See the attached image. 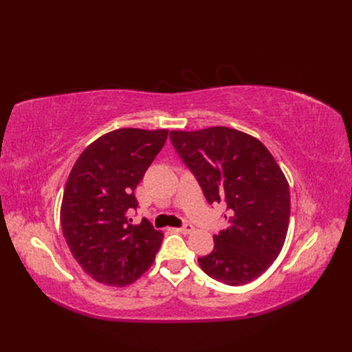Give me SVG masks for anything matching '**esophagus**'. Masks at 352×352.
Segmentation results:
<instances>
[{
    "instance_id": "1",
    "label": "esophagus",
    "mask_w": 352,
    "mask_h": 352,
    "mask_svg": "<svg viewBox=\"0 0 352 352\" xmlns=\"http://www.w3.org/2000/svg\"><path fill=\"white\" fill-rule=\"evenodd\" d=\"M180 233H184V235H188V233H190L194 230V226L192 225H184L182 228L177 229Z\"/></svg>"
}]
</instances>
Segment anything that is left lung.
I'll return each mask as SVG.
<instances>
[{"mask_svg":"<svg viewBox=\"0 0 352 352\" xmlns=\"http://www.w3.org/2000/svg\"><path fill=\"white\" fill-rule=\"evenodd\" d=\"M170 140L208 204L228 206L229 226L199 267L230 286L257 279L278 258L289 226V184L279 164L257 138L226 126L172 131Z\"/></svg>","mask_w":352,"mask_h":352,"instance_id":"obj_1","label":"left lung"}]
</instances>
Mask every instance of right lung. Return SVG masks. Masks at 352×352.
Segmentation results:
<instances>
[{
  "instance_id": "right-lung-1",
  "label": "right lung",
  "mask_w": 352,
  "mask_h": 352,
  "mask_svg": "<svg viewBox=\"0 0 352 352\" xmlns=\"http://www.w3.org/2000/svg\"><path fill=\"white\" fill-rule=\"evenodd\" d=\"M167 129L123 127L100 136L74 163L63 194L60 223L70 252L100 283L122 287L151 267L163 241L144 219L132 225L133 190L162 151Z\"/></svg>"
}]
</instances>
